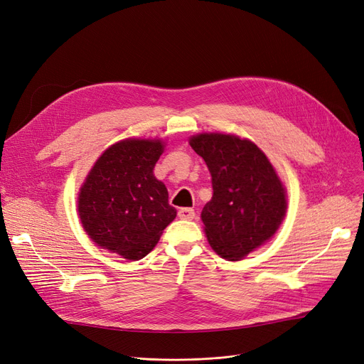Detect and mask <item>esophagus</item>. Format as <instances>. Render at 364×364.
I'll use <instances>...</instances> for the list:
<instances>
[{"instance_id":"obj_1","label":"esophagus","mask_w":364,"mask_h":364,"mask_svg":"<svg viewBox=\"0 0 364 364\" xmlns=\"http://www.w3.org/2000/svg\"><path fill=\"white\" fill-rule=\"evenodd\" d=\"M178 215H179L181 220H194L196 212L191 208H181L179 212H178Z\"/></svg>"}]
</instances>
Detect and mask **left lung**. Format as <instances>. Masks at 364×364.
Listing matches in <instances>:
<instances>
[{
	"instance_id": "8db88e82",
	"label": "left lung",
	"mask_w": 364,
	"mask_h": 364,
	"mask_svg": "<svg viewBox=\"0 0 364 364\" xmlns=\"http://www.w3.org/2000/svg\"><path fill=\"white\" fill-rule=\"evenodd\" d=\"M212 176V194L202 210L210 247L240 260L275 233L284 218V188L265 154L235 135L200 134L190 140Z\"/></svg>"
}]
</instances>
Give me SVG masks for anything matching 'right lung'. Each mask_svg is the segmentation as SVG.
<instances>
[{
    "label": "right lung",
    "mask_w": 364,
    "mask_h": 364,
    "mask_svg": "<svg viewBox=\"0 0 364 364\" xmlns=\"http://www.w3.org/2000/svg\"><path fill=\"white\" fill-rule=\"evenodd\" d=\"M162 150L156 140H127L96 161L81 188L78 212L99 247L129 260L143 259L176 217L166 185L154 176Z\"/></svg>",
    "instance_id": "1"
}]
</instances>
